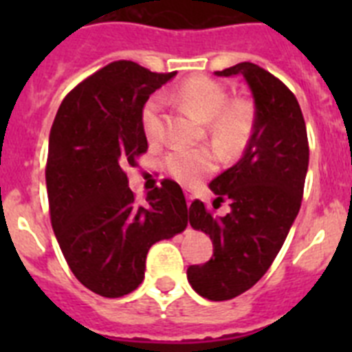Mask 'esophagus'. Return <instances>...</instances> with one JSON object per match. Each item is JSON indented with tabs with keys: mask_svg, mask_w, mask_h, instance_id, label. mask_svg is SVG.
I'll return each instance as SVG.
<instances>
[{
	"mask_svg": "<svg viewBox=\"0 0 352 352\" xmlns=\"http://www.w3.org/2000/svg\"><path fill=\"white\" fill-rule=\"evenodd\" d=\"M185 197H186V204L190 206L192 201H194V199H195V195H194V192L190 190V188H185Z\"/></svg>",
	"mask_w": 352,
	"mask_h": 352,
	"instance_id": "34e87169",
	"label": "esophagus"
}]
</instances>
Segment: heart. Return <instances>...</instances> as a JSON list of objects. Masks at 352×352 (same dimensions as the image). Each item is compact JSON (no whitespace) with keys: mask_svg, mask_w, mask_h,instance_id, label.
<instances>
[{"mask_svg":"<svg viewBox=\"0 0 352 352\" xmlns=\"http://www.w3.org/2000/svg\"><path fill=\"white\" fill-rule=\"evenodd\" d=\"M188 113L210 126L213 139L227 149H236L247 142L254 113L247 100H227L226 88L210 77H192L173 93ZM141 129L146 139L157 141L162 133V98L149 96L141 109ZM167 169L174 178L192 185L217 166V155L210 148L178 146L167 155Z\"/></svg>","mask_w":352,"mask_h":352,"instance_id":"heart-1","label":"heart"}]
</instances>
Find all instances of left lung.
<instances>
[{
	"label": "left lung",
	"mask_w": 352,
	"mask_h": 352,
	"mask_svg": "<svg viewBox=\"0 0 352 352\" xmlns=\"http://www.w3.org/2000/svg\"><path fill=\"white\" fill-rule=\"evenodd\" d=\"M214 76H241L254 100L243 155L210 183L214 201L229 199L231 211L214 217L201 201L188 208L190 226L213 241V257L190 266L186 278L203 298L223 301L256 285L280 252L301 206L309 141L296 96L270 72L245 61Z\"/></svg>",
	"instance_id": "1"
}]
</instances>
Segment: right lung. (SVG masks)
I'll return each instance as SVG.
<instances>
[{"instance_id": "add662e5", "label": "right lung", "mask_w": 352, "mask_h": 352, "mask_svg": "<svg viewBox=\"0 0 352 352\" xmlns=\"http://www.w3.org/2000/svg\"><path fill=\"white\" fill-rule=\"evenodd\" d=\"M174 76L114 61L72 89L52 123L45 169L52 229L72 273L100 296L138 289L151 245L188 223L178 183L164 179L138 204L125 174L148 149L142 105Z\"/></svg>"}]
</instances>
